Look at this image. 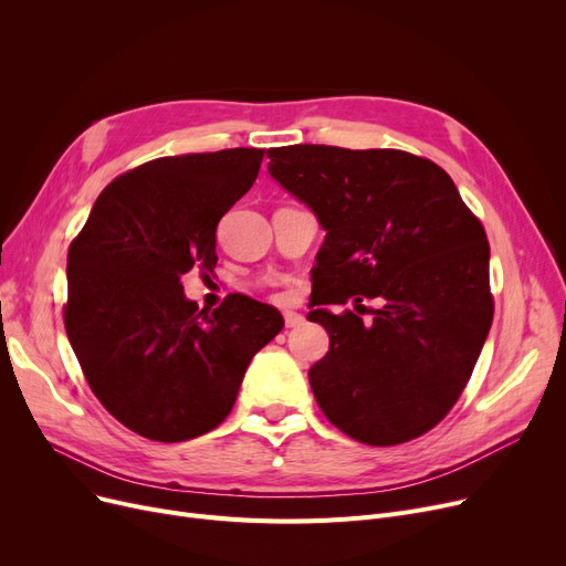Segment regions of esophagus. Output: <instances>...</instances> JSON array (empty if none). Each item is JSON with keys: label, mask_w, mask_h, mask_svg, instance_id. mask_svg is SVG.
Listing matches in <instances>:
<instances>
[{"label": "esophagus", "mask_w": 566, "mask_h": 566, "mask_svg": "<svg viewBox=\"0 0 566 566\" xmlns=\"http://www.w3.org/2000/svg\"><path fill=\"white\" fill-rule=\"evenodd\" d=\"M305 323V316L298 312H284V325L286 328H301Z\"/></svg>", "instance_id": "esophagus-1"}]
</instances>
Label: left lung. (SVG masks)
Masks as SVG:
<instances>
[{
	"label": "left lung",
	"instance_id": "obj_1",
	"mask_svg": "<svg viewBox=\"0 0 566 566\" xmlns=\"http://www.w3.org/2000/svg\"><path fill=\"white\" fill-rule=\"evenodd\" d=\"M275 181L325 229L310 321L331 335L310 369L337 429L388 448L433 429L461 397L493 323L489 241L448 171L397 148L293 144L268 151ZM377 298L363 322L347 311Z\"/></svg>",
	"mask_w": 566,
	"mask_h": 566
}]
</instances>
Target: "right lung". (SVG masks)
I'll return each instance as SVG.
<instances>
[{
	"mask_svg": "<svg viewBox=\"0 0 566 566\" xmlns=\"http://www.w3.org/2000/svg\"><path fill=\"white\" fill-rule=\"evenodd\" d=\"M261 160V148H224L144 163L101 192L71 243L69 342L107 412L148 440L216 429L254 353L284 328L275 307L238 293L199 310L181 284L192 268L213 271L218 222Z\"/></svg>",
	"mask_w": 566,
	"mask_h": 566,
	"instance_id": "1",
	"label": "right lung"
}]
</instances>
